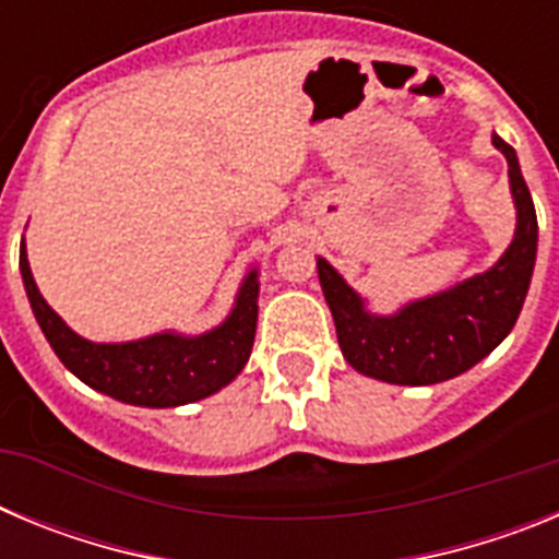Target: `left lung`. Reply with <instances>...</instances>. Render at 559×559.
I'll use <instances>...</instances> for the list:
<instances>
[{"mask_svg":"<svg viewBox=\"0 0 559 559\" xmlns=\"http://www.w3.org/2000/svg\"><path fill=\"white\" fill-rule=\"evenodd\" d=\"M507 156L518 210L515 237L492 269L442 294L408 302L392 316L369 313L344 276L319 257V283L335 322L338 347L353 369L397 386H431L476 367L515 328L537 254V215L512 145L492 133Z\"/></svg>","mask_w":559,"mask_h":559,"instance_id":"obj_1","label":"left lung"}]
</instances>
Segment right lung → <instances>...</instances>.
<instances>
[{"mask_svg": "<svg viewBox=\"0 0 559 559\" xmlns=\"http://www.w3.org/2000/svg\"><path fill=\"white\" fill-rule=\"evenodd\" d=\"M19 271H22L24 290H27L38 328L47 335L49 347L56 349L63 367L81 378L86 386L120 403L145 408L195 403L231 383L251 355L257 330V296H260L257 269L246 274L231 313L210 333L181 335L167 330V333L122 341V344H95L67 328V322L49 308L33 280L24 240L19 249Z\"/></svg>", "mask_w": 559, "mask_h": 559, "instance_id": "add662e5", "label": "right lung"}]
</instances>
